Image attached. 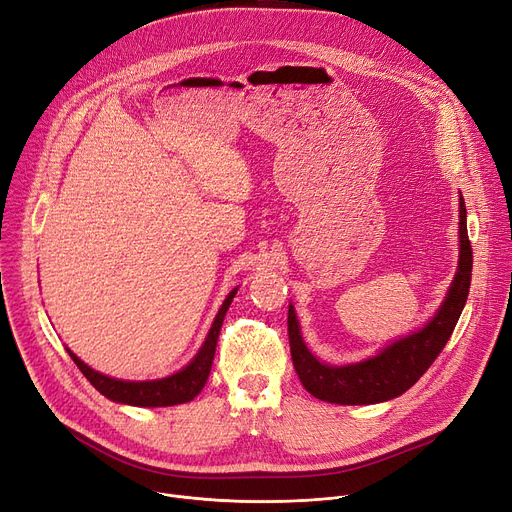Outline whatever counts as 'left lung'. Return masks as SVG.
<instances>
[{
    "label": "left lung",
    "mask_w": 512,
    "mask_h": 512,
    "mask_svg": "<svg viewBox=\"0 0 512 512\" xmlns=\"http://www.w3.org/2000/svg\"><path fill=\"white\" fill-rule=\"evenodd\" d=\"M458 216V269L446 298L423 327L389 342L375 356L350 364L319 360L308 350L296 308L289 304L287 333L291 360L308 394L331 404H377L402 396L423 377L437 354L444 350L469 296L473 250L462 196H458Z\"/></svg>",
    "instance_id": "8db88e82"
}]
</instances>
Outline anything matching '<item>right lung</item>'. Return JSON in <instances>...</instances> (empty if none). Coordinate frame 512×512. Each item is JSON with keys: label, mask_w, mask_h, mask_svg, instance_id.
Instances as JSON below:
<instances>
[{"label": "right lung", "mask_w": 512, "mask_h": 512, "mask_svg": "<svg viewBox=\"0 0 512 512\" xmlns=\"http://www.w3.org/2000/svg\"><path fill=\"white\" fill-rule=\"evenodd\" d=\"M237 289H239V285H235L229 291L225 302L221 304V308H218L198 354L193 356L181 371L168 375V377L150 379V381L114 379V377H108L100 371L91 369L89 364H85L70 348H66V350H68L70 358L75 360L77 367L81 369V373L89 379V383L97 389V392H100L102 396H106L112 402L129 404V406H141V408L175 406V404L191 402L202 392V387L206 385V379H208L210 369H212L218 333H221L225 314H227V310H229V306H231V302L237 294Z\"/></svg>", "instance_id": "obj_1"}]
</instances>
